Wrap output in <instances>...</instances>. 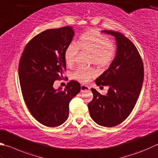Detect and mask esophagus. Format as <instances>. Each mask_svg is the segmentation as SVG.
Returning a JSON list of instances; mask_svg holds the SVG:
<instances>
[{"label": "esophagus", "instance_id": "obj_1", "mask_svg": "<svg viewBox=\"0 0 158 158\" xmlns=\"http://www.w3.org/2000/svg\"><path fill=\"white\" fill-rule=\"evenodd\" d=\"M90 89V88L89 87L88 85H81V92H85V91H88L89 89Z\"/></svg>", "mask_w": 158, "mask_h": 158}]
</instances>
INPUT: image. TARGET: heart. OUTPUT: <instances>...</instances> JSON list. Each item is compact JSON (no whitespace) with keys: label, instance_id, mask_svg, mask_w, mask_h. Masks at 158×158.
Segmentation results:
<instances>
[{"label":"heart","instance_id":"1","mask_svg":"<svg viewBox=\"0 0 158 158\" xmlns=\"http://www.w3.org/2000/svg\"><path fill=\"white\" fill-rule=\"evenodd\" d=\"M79 50L91 53L90 62L101 69L109 66L116 55V48L108 37L97 30L92 29L82 33L75 42H71L64 51L65 62L72 66ZM94 69L78 68L72 74L73 79L81 83H88L97 76Z\"/></svg>","mask_w":158,"mask_h":158}]
</instances>
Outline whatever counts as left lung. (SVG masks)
Returning <instances> with one entry per match:
<instances>
[{"mask_svg":"<svg viewBox=\"0 0 158 158\" xmlns=\"http://www.w3.org/2000/svg\"><path fill=\"white\" fill-rule=\"evenodd\" d=\"M102 32L115 37L116 57L109 69L96 79L97 85H109L106 95L91 88L93 99L88 103L91 118L98 125L112 127L127 118L140 95L144 80V65L130 40L113 31Z\"/></svg>","mask_w":158,"mask_h":158,"instance_id":"8db88e82","label":"left lung"}]
</instances>
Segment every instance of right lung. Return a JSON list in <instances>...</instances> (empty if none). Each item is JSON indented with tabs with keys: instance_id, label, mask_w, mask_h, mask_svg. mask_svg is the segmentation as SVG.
<instances>
[{
	"instance_id": "obj_1",
	"label": "right lung",
	"mask_w": 158,
	"mask_h": 158,
	"mask_svg": "<svg viewBox=\"0 0 158 158\" xmlns=\"http://www.w3.org/2000/svg\"><path fill=\"white\" fill-rule=\"evenodd\" d=\"M74 33L70 26L46 30L27 43L20 57L18 75L24 101L31 115L46 127L66 121L70 101L81 90L77 81L68 83L64 89L52 86L66 69L64 51Z\"/></svg>"
}]
</instances>
